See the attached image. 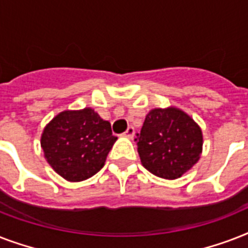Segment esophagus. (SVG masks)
Segmentation results:
<instances>
[{"label":"esophagus","mask_w":248,"mask_h":248,"mask_svg":"<svg viewBox=\"0 0 248 248\" xmlns=\"http://www.w3.org/2000/svg\"><path fill=\"white\" fill-rule=\"evenodd\" d=\"M124 135L126 136V138H128V139H132V138H134V135H135V128L132 127V126H128L127 130L124 131Z\"/></svg>","instance_id":"34e87169"}]
</instances>
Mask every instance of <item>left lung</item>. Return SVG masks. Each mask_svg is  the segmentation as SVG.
Returning <instances> with one entry per match:
<instances>
[{
  "label": "left lung",
  "instance_id": "obj_1",
  "mask_svg": "<svg viewBox=\"0 0 248 248\" xmlns=\"http://www.w3.org/2000/svg\"><path fill=\"white\" fill-rule=\"evenodd\" d=\"M140 161L163 179H177L190 170L202 152L200 126L180 109H153L136 134Z\"/></svg>",
  "mask_w": 248,
  "mask_h": 248
}]
</instances>
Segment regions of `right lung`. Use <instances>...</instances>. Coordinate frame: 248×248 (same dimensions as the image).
Here are the masks:
<instances>
[{"instance_id": "obj_1", "label": "right lung", "mask_w": 248, "mask_h": 248, "mask_svg": "<svg viewBox=\"0 0 248 248\" xmlns=\"http://www.w3.org/2000/svg\"><path fill=\"white\" fill-rule=\"evenodd\" d=\"M117 138L93 109L65 110L45 127L41 147L60 176L82 181L100 171Z\"/></svg>"}]
</instances>
